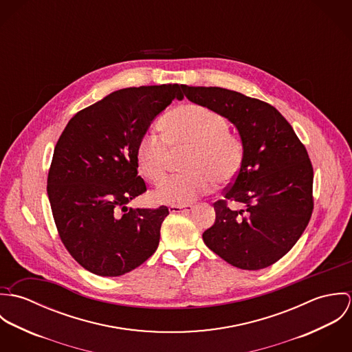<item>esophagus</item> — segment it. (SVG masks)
I'll return each instance as SVG.
<instances>
[{
    "mask_svg": "<svg viewBox=\"0 0 352 352\" xmlns=\"http://www.w3.org/2000/svg\"><path fill=\"white\" fill-rule=\"evenodd\" d=\"M192 208L191 204H179V206H169L170 212H187Z\"/></svg>",
    "mask_w": 352,
    "mask_h": 352,
    "instance_id": "1",
    "label": "esophagus"
}]
</instances>
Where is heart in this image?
<instances>
[{"label": "heart", "instance_id": "b5f03b06", "mask_svg": "<svg viewBox=\"0 0 352 352\" xmlns=\"http://www.w3.org/2000/svg\"><path fill=\"white\" fill-rule=\"evenodd\" d=\"M160 124L162 135L146 133L138 141L140 172L153 184H160L166 177L172 151H188L183 161L187 172L165 182L153 192V201L186 204L207 194L214 182L222 186L237 175L244 145L221 113L201 104H186L169 111Z\"/></svg>", "mask_w": 352, "mask_h": 352}]
</instances>
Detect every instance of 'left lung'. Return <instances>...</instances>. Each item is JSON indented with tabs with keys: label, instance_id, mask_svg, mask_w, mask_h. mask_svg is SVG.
Returning <instances> with one entry per match:
<instances>
[{
	"label": "left lung",
	"instance_id": "left-lung-1",
	"mask_svg": "<svg viewBox=\"0 0 352 352\" xmlns=\"http://www.w3.org/2000/svg\"><path fill=\"white\" fill-rule=\"evenodd\" d=\"M182 88L188 100L229 119L244 145L241 166L225 188V199L214 203L215 222L203 233L204 244L241 270L276 263L296 245L311 217L313 166L307 151L271 104L218 87ZM228 201L246 207L232 210Z\"/></svg>",
	"mask_w": 352,
	"mask_h": 352
}]
</instances>
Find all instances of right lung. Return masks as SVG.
<instances>
[{"label":"right lung","mask_w":352,"mask_h":352,"mask_svg":"<svg viewBox=\"0 0 352 352\" xmlns=\"http://www.w3.org/2000/svg\"><path fill=\"white\" fill-rule=\"evenodd\" d=\"M177 84L126 88L81 111L60 134L51 161L47 195L58 234L72 257L92 274L119 276L155 252L166 206L131 208L146 192L135 151Z\"/></svg>","instance_id":"obj_1"}]
</instances>
